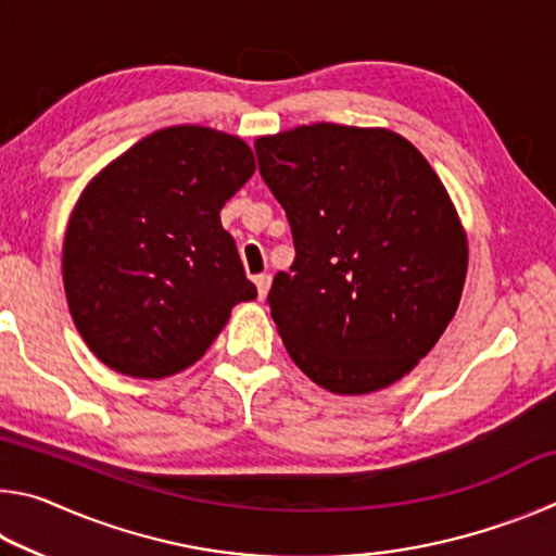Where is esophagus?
Listing matches in <instances>:
<instances>
[{"instance_id":"1","label":"esophagus","mask_w":556,"mask_h":556,"mask_svg":"<svg viewBox=\"0 0 556 556\" xmlns=\"http://www.w3.org/2000/svg\"><path fill=\"white\" fill-rule=\"evenodd\" d=\"M269 275H257L255 277V285H257V294H260V299H265L267 296V291H269Z\"/></svg>"}]
</instances>
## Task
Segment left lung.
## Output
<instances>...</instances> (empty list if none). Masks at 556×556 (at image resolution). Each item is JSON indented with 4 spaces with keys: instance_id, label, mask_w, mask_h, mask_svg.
<instances>
[{
    "instance_id": "1",
    "label": "left lung",
    "mask_w": 556,
    "mask_h": 556,
    "mask_svg": "<svg viewBox=\"0 0 556 556\" xmlns=\"http://www.w3.org/2000/svg\"><path fill=\"white\" fill-rule=\"evenodd\" d=\"M294 235L269 312L296 368L333 394L414 370L454 318L468 238L425 154L388 127L316 122L255 142Z\"/></svg>"
}]
</instances>
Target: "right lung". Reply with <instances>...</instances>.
Wrapping results in <instances>:
<instances>
[{
  "instance_id": "1",
  "label": "right lung",
  "mask_w": 556,
  "mask_h": 556,
  "mask_svg": "<svg viewBox=\"0 0 556 556\" xmlns=\"http://www.w3.org/2000/svg\"><path fill=\"white\" fill-rule=\"evenodd\" d=\"M255 174L244 139L174 125L139 139L83 188L63 238L73 324L102 365L162 380L191 368L257 289L220 211Z\"/></svg>"
}]
</instances>
